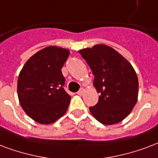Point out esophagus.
Returning a JSON list of instances; mask_svg holds the SVG:
<instances>
[{
    "label": "esophagus",
    "instance_id": "obj_1",
    "mask_svg": "<svg viewBox=\"0 0 158 158\" xmlns=\"http://www.w3.org/2000/svg\"><path fill=\"white\" fill-rule=\"evenodd\" d=\"M84 93V89H80L77 92V94L79 95H83V94Z\"/></svg>",
    "mask_w": 158,
    "mask_h": 158
}]
</instances>
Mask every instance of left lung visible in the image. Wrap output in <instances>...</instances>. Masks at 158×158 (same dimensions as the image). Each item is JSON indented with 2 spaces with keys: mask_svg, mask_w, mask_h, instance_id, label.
<instances>
[{
  "mask_svg": "<svg viewBox=\"0 0 158 158\" xmlns=\"http://www.w3.org/2000/svg\"><path fill=\"white\" fill-rule=\"evenodd\" d=\"M94 75V86L100 94L91 114L105 125L121 122L138 101V79L132 64L106 44H96L79 51Z\"/></svg>",
  "mask_w": 158,
  "mask_h": 158,
  "instance_id": "obj_1",
  "label": "left lung"
}]
</instances>
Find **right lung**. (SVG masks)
<instances>
[{
    "instance_id": "obj_1",
    "label": "right lung",
    "mask_w": 158,
    "mask_h": 158,
    "mask_svg": "<svg viewBox=\"0 0 158 158\" xmlns=\"http://www.w3.org/2000/svg\"><path fill=\"white\" fill-rule=\"evenodd\" d=\"M69 51L48 46L29 59L20 70L17 83L19 101L30 118L50 124L67 111L71 97L64 89L61 69Z\"/></svg>"
}]
</instances>
